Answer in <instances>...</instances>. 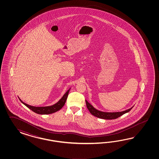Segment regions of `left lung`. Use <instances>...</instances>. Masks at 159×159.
<instances>
[{
    "mask_svg": "<svg viewBox=\"0 0 159 159\" xmlns=\"http://www.w3.org/2000/svg\"><path fill=\"white\" fill-rule=\"evenodd\" d=\"M86 103L87 109L90 112L93 116H95L97 118L104 119V120H114L121 116L125 114L126 113L130 111L132 108L134 107L132 106L129 109H128L125 111H120V112H104V111H99L95 108L93 106H92L90 103H89L88 101L86 100Z\"/></svg>",
    "mask_w": 159,
    "mask_h": 159,
    "instance_id": "8db88e82",
    "label": "left lung"
}]
</instances>
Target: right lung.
I'll list each match as a JSON object with an SVG mask.
<instances>
[{
	"label": "right lung",
	"mask_w": 159,
	"mask_h": 159,
	"mask_svg": "<svg viewBox=\"0 0 159 159\" xmlns=\"http://www.w3.org/2000/svg\"><path fill=\"white\" fill-rule=\"evenodd\" d=\"M70 88L68 90H67V92L64 94L62 97L57 103L54 104L52 106H45V107H35V106H30L29 104L24 102L19 97V98L20 101H21L24 105L37 114H42V115L51 114H52L55 112H57L62 108L67 100L68 94H69V92L70 91Z\"/></svg>",
	"instance_id": "1"
}]
</instances>
